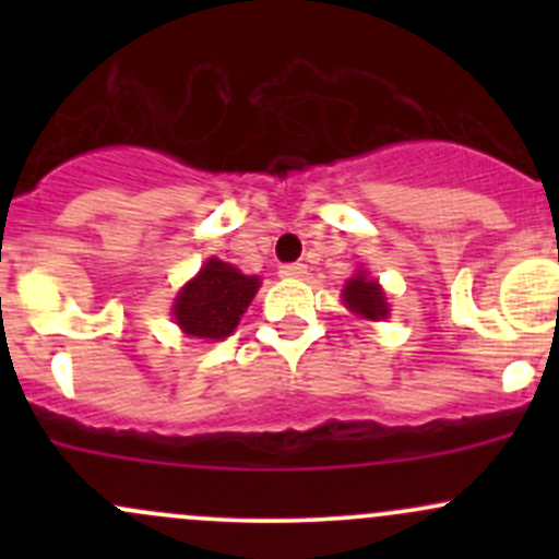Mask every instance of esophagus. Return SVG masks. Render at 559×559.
I'll use <instances>...</instances> for the list:
<instances>
[{"label": "esophagus", "mask_w": 559, "mask_h": 559, "mask_svg": "<svg viewBox=\"0 0 559 559\" xmlns=\"http://www.w3.org/2000/svg\"><path fill=\"white\" fill-rule=\"evenodd\" d=\"M281 278H302L306 275V264L302 262H292V264H281Z\"/></svg>", "instance_id": "1"}]
</instances>
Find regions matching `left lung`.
I'll use <instances>...</instances> for the list:
<instances>
[{"label":"left lung","mask_w":559,"mask_h":559,"mask_svg":"<svg viewBox=\"0 0 559 559\" xmlns=\"http://www.w3.org/2000/svg\"><path fill=\"white\" fill-rule=\"evenodd\" d=\"M343 302H346V308H352L354 313L373 321L384 319L389 313L386 297L384 292H381V286L376 284V281H368L365 275H357V278L348 281L346 289H343Z\"/></svg>","instance_id":"left-lung-1"}]
</instances>
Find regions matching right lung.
I'll return each instance as SVG.
<instances>
[{"instance_id":"add662e5","label":"right lung","mask_w":559,"mask_h":559,"mask_svg":"<svg viewBox=\"0 0 559 559\" xmlns=\"http://www.w3.org/2000/svg\"><path fill=\"white\" fill-rule=\"evenodd\" d=\"M259 281L243 275L222 259H207L191 284L175 300V321L183 326L186 335L202 341H224L238 326L240 316L251 306Z\"/></svg>"}]
</instances>
